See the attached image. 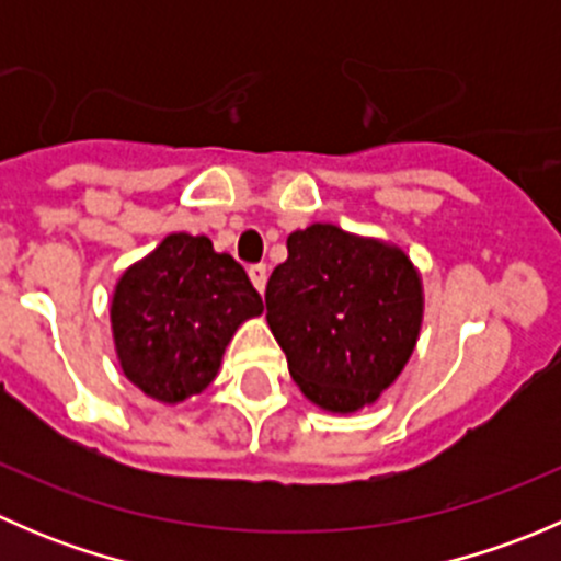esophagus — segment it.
Listing matches in <instances>:
<instances>
[{
  "label": "esophagus",
  "instance_id": "34e87169",
  "mask_svg": "<svg viewBox=\"0 0 561 561\" xmlns=\"http://www.w3.org/2000/svg\"><path fill=\"white\" fill-rule=\"evenodd\" d=\"M249 279H252V285L257 287V293H263L265 290V282H268V268H265L263 263L249 265Z\"/></svg>",
  "mask_w": 561,
  "mask_h": 561
}]
</instances>
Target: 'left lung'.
<instances>
[{"mask_svg": "<svg viewBox=\"0 0 561 561\" xmlns=\"http://www.w3.org/2000/svg\"><path fill=\"white\" fill-rule=\"evenodd\" d=\"M265 309L301 393L350 415L375 404L410 360L423 282L404 249L317 222L287 236Z\"/></svg>", "mask_w": 561, "mask_h": 561, "instance_id": "obj_1", "label": "left lung"}]
</instances>
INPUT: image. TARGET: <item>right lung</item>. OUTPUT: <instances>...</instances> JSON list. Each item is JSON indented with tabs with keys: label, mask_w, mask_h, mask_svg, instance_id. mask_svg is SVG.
I'll list each match as a JSON object with an SVG mask.
<instances>
[{
	"label": "right lung",
	"mask_w": 561,
	"mask_h": 561,
	"mask_svg": "<svg viewBox=\"0 0 561 561\" xmlns=\"http://www.w3.org/2000/svg\"><path fill=\"white\" fill-rule=\"evenodd\" d=\"M263 298L206 236L171 233L116 282L111 331L124 377L149 399L179 404L214 382L225 347Z\"/></svg>",
	"instance_id": "right-lung-1"
}]
</instances>
